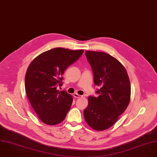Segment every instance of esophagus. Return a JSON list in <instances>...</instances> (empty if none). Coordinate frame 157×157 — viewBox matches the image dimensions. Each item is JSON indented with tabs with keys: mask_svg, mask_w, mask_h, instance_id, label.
I'll return each instance as SVG.
<instances>
[{
	"mask_svg": "<svg viewBox=\"0 0 157 157\" xmlns=\"http://www.w3.org/2000/svg\"><path fill=\"white\" fill-rule=\"evenodd\" d=\"M73 96H74V97H75V98H80V97H81V95H78V94H74Z\"/></svg>",
	"mask_w": 157,
	"mask_h": 157,
	"instance_id": "1",
	"label": "esophagus"
}]
</instances>
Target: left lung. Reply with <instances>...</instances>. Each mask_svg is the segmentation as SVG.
<instances>
[{
    "mask_svg": "<svg viewBox=\"0 0 157 157\" xmlns=\"http://www.w3.org/2000/svg\"><path fill=\"white\" fill-rule=\"evenodd\" d=\"M94 82L100 89L97 97L89 96L84 117L88 125L96 131L112 126L127 109L131 98V84L127 71L115 58L101 52L86 51Z\"/></svg>",
    "mask_w": 157,
    "mask_h": 157,
    "instance_id": "left-lung-1",
    "label": "left lung"
}]
</instances>
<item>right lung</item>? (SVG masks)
<instances>
[{
    "instance_id": "right-lung-1",
    "label": "right lung",
    "mask_w": 157,
    "mask_h": 157,
    "mask_svg": "<svg viewBox=\"0 0 157 157\" xmlns=\"http://www.w3.org/2000/svg\"><path fill=\"white\" fill-rule=\"evenodd\" d=\"M83 52V50L54 48L39 55L29 65L25 76L26 95L44 123L56 125L65 118L73 97L57 87L62 86L65 70L77 61Z\"/></svg>"
}]
</instances>
